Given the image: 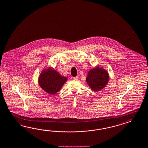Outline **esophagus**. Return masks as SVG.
Segmentation results:
<instances>
[{
    "label": "esophagus",
    "instance_id": "1",
    "mask_svg": "<svg viewBox=\"0 0 148 148\" xmlns=\"http://www.w3.org/2000/svg\"><path fill=\"white\" fill-rule=\"evenodd\" d=\"M78 79H79L78 76H76V77H73V79H74V80H77Z\"/></svg>",
    "mask_w": 148,
    "mask_h": 148
}]
</instances>
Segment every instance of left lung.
<instances>
[{
  "label": "left lung",
  "instance_id": "left-lung-1",
  "mask_svg": "<svg viewBox=\"0 0 148 148\" xmlns=\"http://www.w3.org/2000/svg\"><path fill=\"white\" fill-rule=\"evenodd\" d=\"M109 79L108 73L105 69L97 67L89 71L86 81L92 90L97 91L105 87Z\"/></svg>",
  "mask_w": 148,
  "mask_h": 148
}]
</instances>
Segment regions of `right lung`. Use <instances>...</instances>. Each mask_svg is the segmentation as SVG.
Here are the masks:
<instances>
[{
    "instance_id": "1",
    "label": "right lung",
    "mask_w": 148,
    "mask_h": 148,
    "mask_svg": "<svg viewBox=\"0 0 148 148\" xmlns=\"http://www.w3.org/2000/svg\"><path fill=\"white\" fill-rule=\"evenodd\" d=\"M67 80V77L60 75L56 71L49 68L41 73L38 82L45 91L55 95L59 91Z\"/></svg>"
}]
</instances>
